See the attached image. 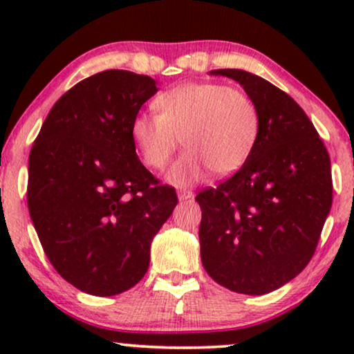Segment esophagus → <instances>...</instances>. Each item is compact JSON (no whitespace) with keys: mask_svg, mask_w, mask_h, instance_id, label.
Returning <instances> with one entry per match:
<instances>
[{"mask_svg":"<svg viewBox=\"0 0 354 354\" xmlns=\"http://www.w3.org/2000/svg\"><path fill=\"white\" fill-rule=\"evenodd\" d=\"M178 198H180V201H188V200H193L194 194H193V191H189V189H181V191H178Z\"/></svg>","mask_w":354,"mask_h":354,"instance_id":"34e87169","label":"esophagus"}]
</instances>
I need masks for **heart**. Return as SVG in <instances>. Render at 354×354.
Masks as SVG:
<instances>
[{
  "mask_svg": "<svg viewBox=\"0 0 354 354\" xmlns=\"http://www.w3.org/2000/svg\"><path fill=\"white\" fill-rule=\"evenodd\" d=\"M156 115H138L131 138L141 160L165 169L180 146L186 151L174 163L168 180L191 186L214 173L231 174L246 163L256 136L258 115L243 91L221 83H183L153 101Z\"/></svg>",
  "mask_w": 354,
  "mask_h": 354,
  "instance_id": "heart-1",
  "label": "heart"
}]
</instances>
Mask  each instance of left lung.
<instances>
[{"label":"left lung","mask_w":354,"mask_h":354,"mask_svg":"<svg viewBox=\"0 0 354 354\" xmlns=\"http://www.w3.org/2000/svg\"><path fill=\"white\" fill-rule=\"evenodd\" d=\"M243 86L258 115L246 163L201 191L206 273L234 293L266 295L296 278L315 254L331 209L330 154L290 95L243 70H213Z\"/></svg>","instance_id":"1"}]
</instances>
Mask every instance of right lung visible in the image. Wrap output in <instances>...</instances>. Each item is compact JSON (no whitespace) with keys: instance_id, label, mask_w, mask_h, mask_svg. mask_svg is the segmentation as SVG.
<instances>
[{"instance_id":"obj_1","label":"right lung","mask_w":354,"mask_h":354,"mask_svg":"<svg viewBox=\"0 0 354 354\" xmlns=\"http://www.w3.org/2000/svg\"><path fill=\"white\" fill-rule=\"evenodd\" d=\"M156 91L149 76L96 73L56 101L31 148V221L55 270L88 295H120L143 278L154 234L178 203L131 138Z\"/></svg>"}]
</instances>
